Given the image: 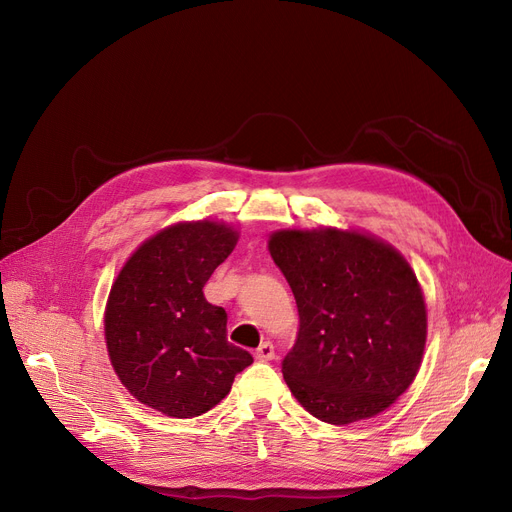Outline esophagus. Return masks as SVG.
<instances>
[{"instance_id": "1", "label": "esophagus", "mask_w": 512, "mask_h": 512, "mask_svg": "<svg viewBox=\"0 0 512 512\" xmlns=\"http://www.w3.org/2000/svg\"><path fill=\"white\" fill-rule=\"evenodd\" d=\"M274 357H276V351H274L272 342H261L257 351H255L257 361H272Z\"/></svg>"}]
</instances>
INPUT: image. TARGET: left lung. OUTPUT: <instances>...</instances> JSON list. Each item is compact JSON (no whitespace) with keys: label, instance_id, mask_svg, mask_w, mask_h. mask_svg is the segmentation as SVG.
Masks as SVG:
<instances>
[{"label":"left lung","instance_id":"1","mask_svg":"<svg viewBox=\"0 0 512 512\" xmlns=\"http://www.w3.org/2000/svg\"><path fill=\"white\" fill-rule=\"evenodd\" d=\"M267 247L299 309L282 361L294 398L332 425L386 411L413 384L427 338L409 261L357 230H278Z\"/></svg>","mask_w":512,"mask_h":512}]
</instances>
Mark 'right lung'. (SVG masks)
Here are the masks:
<instances>
[{
  "label": "right lung",
  "mask_w": 512,
  "mask_h": 512,
  "mask_svg": "<svg viewBox=\"0 0 512 512\" xmlns=\"http://www.w3.org/2000/svg\"><path fill=\"white\" fill-rule=\"evenodd\" d=\"M224 222H180L145 240L124 263L105 305L114 371L143 405L176 419L213 409L253 357L226 338L228 315L203 286L234 251Z\"/></svg>",
  "instance_id": "1"
}]
</instances>
